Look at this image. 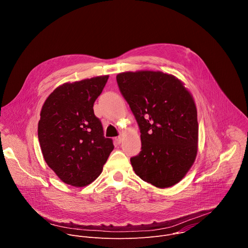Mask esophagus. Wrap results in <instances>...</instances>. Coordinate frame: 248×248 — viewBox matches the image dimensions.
I'll list each match as a JSON object with an SVG mask.
<instances>
[{"instance_id":"esophagus-1","label":"esophagus","mask_w":248,"mask_h":248,"mask_svg":"<svg viewBox=\"0 0 248 248\" xmlns=\"http://www.w3.org/2000/svg\"><path fill=\"white\" fill-rule=\"evenodd\" d=\"M122 140H123V137H122V136H118V137L115 138V141H116L117 144H120V143L122 142Z\"/></svg>"}]
</instances>
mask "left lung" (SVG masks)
<instances>
[{"label":"left lung","mask_w":248,"mask_h":248,"mask_svg":"<svg viewBox=\"0 0 248 248\" xmlns=\"http://www.w3.org/2000/svg\"><path fill=\"white\" fill-rule=\"evenodd\" d=\"M140 129L141 151L130 159L139 178L158 188L181 182L198 150L197 110L191 93L172 75L153 70L117 76Z\"/></svg>","instance_id":"8db88e82"}]
</instances>
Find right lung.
I'll return each instance as SVG.
<instances>
[{
  "label": "right lung",
  "instance_id": "1",
  "mask_svg": "<svg viewBox=\"0 0 248 248\" xmlns=\"http://www.w3.org/2000/svg\"><path fill=\"white\" fill-rule=\"evenodd\" d=\"M109 76L57 87L46 99L38 123V139L47 165L66 185L83 187L102 172L114 149L105 138L93 105Z\"/></svg>",
  "mask_w": 248,
  "mask_h": 248
}]
</instances>
